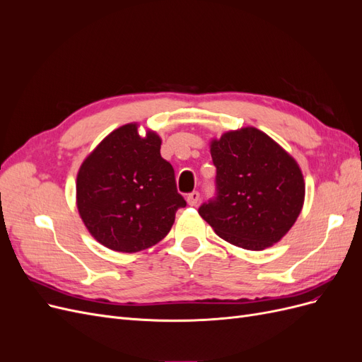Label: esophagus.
<instances>
[{"label":"esophagus","mask_w":362,"mask_h":362,"mask_svg":"<svg viewBox=\"0 0 362 362\" xmlns=\"http://www.w3.org/2000/svg\"><path fill=\"white\" fill-rule=\"evenodd\" d=\"M199 201H201V193H199V192H192V193H189V196H187L189 205L196 206V205L199 204Z\"/></svg>","instance_id":"1"}]
</instances>
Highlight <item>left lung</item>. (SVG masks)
Listing matches in <instances>:
<instances>
[{
	"label": "left lung",
	"instance_id": "obj_1",
	"mask_svg": "<svg viewBox=\"0 0 362 362\" xmlns=\"http://www.w3.org/2000/svg\"><path fill=\"white\" fill-rule=\"evenodd\" d=\"M216 194L199 214L226 242L262 250L288 233L305 196L302 172L286 151L257 128L211 141Z\"/></svg>",
	"mask_w": 362,
	"mask_h": 362
}]
</instances>
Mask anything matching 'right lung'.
Returning <instances> with one entry per match:
<instances>
[{
  "instance_id": "1",
  "label": "right lung",
  "mask_w": 362,
  "mask_h": 362,
  "mask_svg": "<svg viewBox=\"0 0 362 362\" xmlns=\"http://www.w3.org/2000/svg\"><path fill=\"white\" fill-rule=\"evenodd\" d=\"M156 133L140 137L136 124L108 134L81 164L76 205L89 233L108 249L139 252L168 235L187 202Z\"/></svg>"
}]
</instances>
